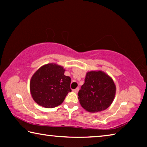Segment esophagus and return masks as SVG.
Instances as JSON below:
<instances>
[{
	"label": "esophagus",
	"instance_id": "1",
	"mask_svg": "<svg viewBox=\"0 0 147 147\" xmlns=\"http://www.w3.org/2000/svg\"><path fill=\"white\" fill-rule=\"evenodd\" d=\"M78 90H79V88H76L75 89H74L73 91H74V92H75V93H78Z\"/></svg>",
	"mask_w": 147,
	"mask_h": 147
}]
</instances>
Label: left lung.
Segmentation results:
<instances>
[{
	"label": "left lung",
	"mask_w": 147,
	"mask_h": 147,
	"mask_svg": "<svg viewBox=\"0 0 147 147\" xmlns=\"http://www.w3.org/2000/svg\"><path fill=\"white\" fill-rule=\"evenodd\" d=\"M116 87L113 80L101 71L87 73L85 82L78 91V99L82 108L95 113L105 110L115 97Z\"/></svg>",
	"instance_id": "obj_1"
}]
</instances>
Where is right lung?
I'll return each mask as SVG.
<instances>
[{
    "label": "right lung",
    "mask_w": 147,
    "mask_h": 147,
    "mask_svg": "<svg viewBox=\"0 0 147 147\" xmlns=\"http://www.w3.org/2000/svg\"><path fill=\"white\" fill-rule=\"evenodd\" d=\"M65 69L55 63L45 65L32 76L30 88L37 104L53 108L63 102L69 92L71 79L64 74Z\"/></svg>",
    "instance_id": "1"
}]
</instances>
